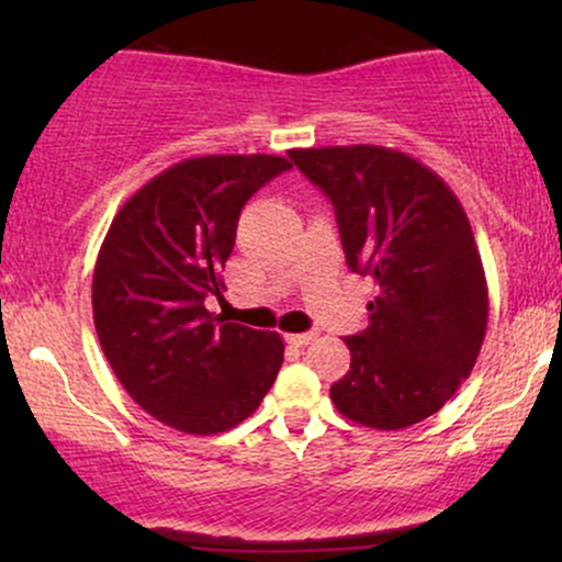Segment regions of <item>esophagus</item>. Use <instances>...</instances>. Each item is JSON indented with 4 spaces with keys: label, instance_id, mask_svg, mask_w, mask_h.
<instances>
[{
    "label": "esophagus",
    "instance_id": "obj_1",
    "mask_svg": "<svg viewBox=\"0 0 562 562\" xmlns=\"http://www.w3.org/2000/svg\"><path fill=\"white\" fill-rule=\"evenodd\" d=\"M314 338H317V333H293V335H288V344L308 346Z\"/></svg>",
    "mask_w": 562,
    "mask_h": 562
}]
</instances>
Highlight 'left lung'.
I'll list each match as a JSON object with an SVG mask.
<instances>
[{"label": "left lung", "mask_w": 562, "mask_h": 562, "mask_svg": "<svg viewBox=\"0 0 562 562\" xmlns=\"http://www.w3.org/2000/svg\"><path fill=\"white\" fill-rule=\"evenodd\" d=\"M290 158L330 198L348 267L372 277L370 325L330 398L348 420L402 430L436 415L479 359L488 288L468 214L417 158L380 145L306 147Z\"/></svg>", "instance_id": "8db88e82"}]
</instances>
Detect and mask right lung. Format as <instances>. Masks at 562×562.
I'll use <instances>...</instances> for the list:
<instances>
[{"label":"right lung","instance_id":"obj_1","mask_svg":"<svg viewBox=\"0 0 562 562\" xmlns=\"http://www.w3.org/2000/svg\"><path fill=\"white\" fill-rule=\"evenodd\" d=\"M290 166L263 153L179 160L121 205L102 240L97 338L128 396L182 434L240 425L280 372V335L214 317L205 299L222 293L243 205Z\"/></svg>","mask_w":562,"mask_h":562}]
</instances>
